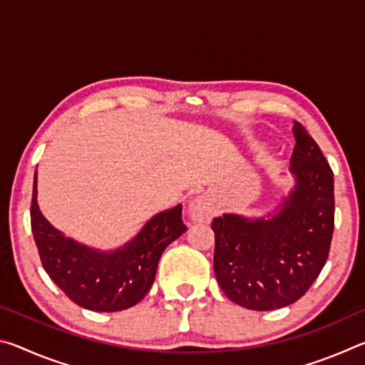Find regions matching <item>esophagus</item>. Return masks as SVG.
Masks as SVG:
<instances>
[{
  "instance_id": "1",
  "label": "esophagus",
  "mask_w": 365,
  "mask_h": 365,
  "mask_svg": "<svg viewBox=\"0 0 365 365\" xmlns=\"http://www.w3.org/2000/svg\"><path fill=\"white\" fill-rule=\"evenodd\" d=\"M214 215L212 202L207 196H200L190 202V217L195 222H207Z\"/></svg>"
}]
</instances>
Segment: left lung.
Here are the masks:
<instances>
[{
    "mask_svg": "<svg viewBox=\"0 0 365 365\" xmlns=\"http://www.w3.org/2000/svg\"><path fill=\"white\" fill-rule=\"evenodd\" d=\"M296 188L270 220L225 214L211 224L214 272L235 304L274 311L306 294L329 259L335 228L333 170L302 123L294 120Z\"/></svg>",
    "mask_w": 365,
    "mask_h": 365,
    "instance_id": "obj_1",
    "label": "left lung"
}]
</instances>
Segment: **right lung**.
Returning a JSON list of instances; mask_svg holds the SVG:
<instances>
[{"label": "right lung", "instance_id": "obj_1", "mask_svg": "<svg viewBox=\"0 0 365 365\" xmlns=\"http://www.w3.org/2000/svg\"><path fill=\"white\" fill-rule=\"evenodd\" d=\"M30 224L40 261L56 285L77 306L95 312H117L145 298L156 277L163 251L185 233L182 206L160 212L125 248L100 252L66 238L43 217L34 180Z\"/></svg>", "mask_w": 365, "mask_h": 365}]
</instances>
